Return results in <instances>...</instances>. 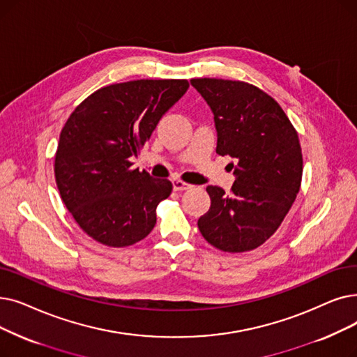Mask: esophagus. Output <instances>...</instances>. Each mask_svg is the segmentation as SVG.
Segmentation results:
<instances>
[{
    "label": "esophagus",
    "mask_w": 357,
    "mask_h": 357,
    "mask_svg": "<svg viewBox=\"0 0 357 357\" xmlns=\"http://www.w3.org/2000/svg\"><path fill=\"white\" fill-rule=\"evenodd\" d=\"M172 183H174V190H175V191H187V190L192 188V185H190V183H187V182H183V181H179V179L172 181Z\"/></svg>",
    "instance_id": "34e87169"
}]
</instances>
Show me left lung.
<instances>
[{
  "label": "left lung",
  "mask_w": 357,
  "mask_h": 357,
  "mask_svg": "<svg viewBox=\"0 0 357 357\" xmlns=\"http://www.w3.org/2000/svg\"><path fill=\"white\" fill-rule=\"evenodd\" d=\"M214 115L215 153L230 156L235 183L227 195L208 185L204 239L225 252L251 251L282 225L302 181V149L284 111L261 89L222 79H192Z\"/></svg>",
  "instance_id": "obj_1"
}]
</instances>
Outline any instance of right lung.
I'll return each mask as SVG.
<instances>
[{
	"label": "right lung",
	"mask_w": 357,
	"mask_h": 357,
	"mask_svg": "<svg viewBox=\"0 0 357 357\" xmlns=\"http://www.w3.org/2000/svg\"><path fill=\"white\" fill-rule=\"evenodd\" d=\"M187 80H134L102 87L67 119L55 154V181L74 220L95 241L130 246L156 225L172 182L131 169Z\"/></svg>",
	"instance_id": "1"
}]
</instances>
